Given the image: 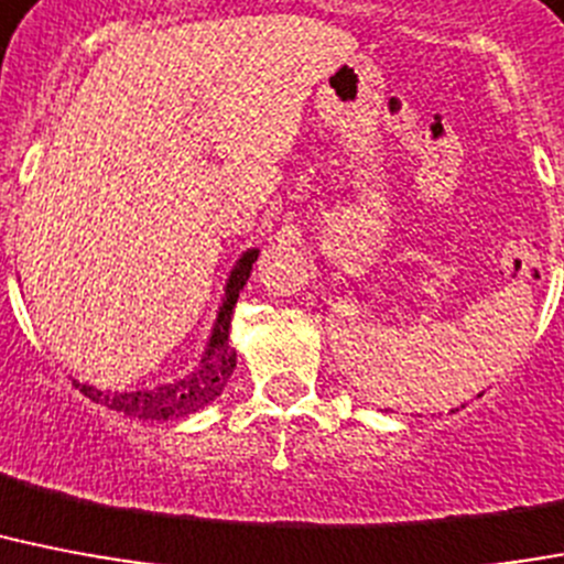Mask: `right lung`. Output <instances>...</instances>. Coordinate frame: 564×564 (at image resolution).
<instances>
[{
	"label": "right lung",
	"mask_w": 564,
	"mask_h": 564,
	"mask_svg": "<svg viewBox=\"0 0 564 564\" xmlns=\"http://www.w3.org/2000/svg\"><path fill=\"white\" fill-rule=\"evenodd\" d=\"M260 251L249 249L237 260L235 272L228 278L226 297L219 306L217 324L210 333L208 350H205L203 361L194 373L176 379L171 386L150 388V391H121L109 393L98 391L91 386H77L80 393H86L91 402H100L112 411H121L127 416H139V420H178V416L194 414V411L205 409L208 402H214L223 393L226 382L235 373L237 354L231 341H228V329H231V315H235V304L240 297V290L246 286L251 274V263L258 260Z\"/></svg>",
	"instance_id": "add662e5"
}]
</instances>
